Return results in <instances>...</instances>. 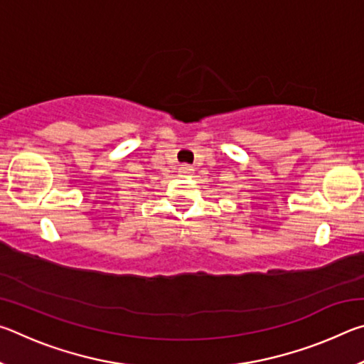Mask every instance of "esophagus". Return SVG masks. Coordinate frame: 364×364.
<instances>
[{
	"label": "esophagus",
	"instance_id": "34e87169",
	"mask_svg": "<svg viewBox=\"0 0 364 364\" xmlns=\"http://www.w3.org/2000/svg\"><path fill=\"white\" fill-rule=\"evenodd\" d=\"M178 173H180V175H193L194 168L188 164H181L180 167H178Z\"/></svg>",
	"mask_w": 364,
	"mask_h": 364
}]
</instances>
